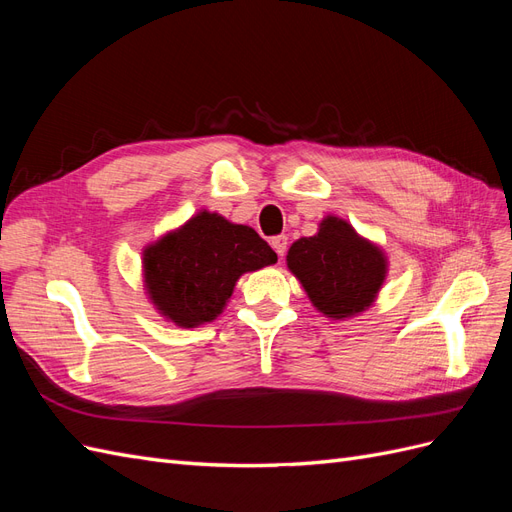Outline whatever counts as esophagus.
Masks as SVG:
<instances>
[{"mask_svg":"<svg viewBox=\"0 0 512 512\" xmlns=\"http://www.w3.org/2000/svg\"><path fill=\"white\" fill-rule=\"evenodd\" d=\"M271 247H273L277 256L284 258V254H286V247H288V239H286L284 235H280V237H273V239H271Z\"/></svg>","mask_w":512,"mask_h":512,"instance_id":"1","label":"esophagus"}]
</instances>
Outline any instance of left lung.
I'll use <instances>...</instances> for the list:
<instances>
[{"mask_svg":"<svg viewBox=\"0 0 512 512\" xmlns=\"http://www.w3.org/2000/svg\"><path fill=\"white\" fill-rule=\"evenodd\" d=\"M286 267L322 316L350 320L376 303L389 275V256L348 220L329 213L316 235L290 245Z\"/></svg>","mask_w":512,"mask_h":512,"instance_id":"1","label":"left lung"}]
</instances>
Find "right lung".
I'll return each instance as SVG.
<instances>
[{
    "label": "right lung",
    "instance_id": "obj_1",
    "mask_svg": "<svg viewBox=\"0 0 512 512\" xmlns=\"http://www.w3.org/2000/svg\"><path fill=\"white\" fill-rule=\"evenodd\" d=\"M275 262L254 228L200 209L143 247L141 275L149 303L166 322L196 329L224 312L241 275Z\"/></svg>",
    "mask_w": 512,
    "mask_h": 512
}]
</instances>
